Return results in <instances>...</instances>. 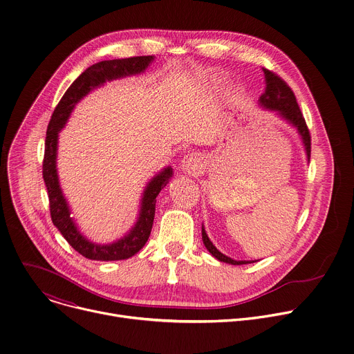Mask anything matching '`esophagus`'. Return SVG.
<instances>
[{
    "instance_id": "esophagus-1",
    "label": "esophagus",
    "mask_w": 354,
    "mask_h": 354,
    "mask_svg": "<svg viewBox=\"0 0 354 354\" xmlns=\"http://www.w3.org/2000/svg\"><path fill=\"white\" fill-rule=\"evenodd\" d=\"M201 164H200V158L196 154H187L183 157L182 164H180V169L185 174H196L200 169Z\"/></svg>"
}]
</instances>
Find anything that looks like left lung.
Returning <instances> with one entry per match:
<instances>
[{
  "mask_svg": "<svg viewBox=\"0 0 354 354\" xmlns=\"http://www.w3.org/2000/svg\"><path fill=\"white\" fill-rule=\"evenodd\" d=\"M263 74H265L266 88H265V92L259 97L261 106H263L266 109H270L273 112H277V115L280 118H283L284 120H287L291 126H294L297 129L298 134L301 136L302 144H304L307 158L310 161V157H311V136H310V130L307 127L306 119H304V116H302V113L299 111V106L297 104L294 92L286 84V81H283L273 71H270L268 68H263ZM201 238H203V243L207 248V250L220 262H225V263H231V265L254 263V261H234V259L225 257L224 254H221V252L209 239L205 227H201Z\"/></svg>",
  "mask_w": 354,
  "mask_h": 354,
  "instance_id": "left-lung-1",
  "label": "left lung"
}]
</instances>
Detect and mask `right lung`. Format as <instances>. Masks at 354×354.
<instances>
[{"mask_svg": "<svg viewBox=\"0 0 354 354\" xmlns=\"http://www.w3.org/2000/svg\"><path fill=\"white\" fill-rule=\"evenodd\" d=\"M153 60V56H140L122 60H105L88 67L66 91L47 126L43 158V179L48 194L50 216H52L53 224L57 227L66 241L78 254L91 261L108 262L129 259L145 245L154 223L157 196L172 178V168H164L158 175L148 182L142 193L137 223L123 238L113 243H93L78 231L74 220L70 217L71 212L59 183L56 168L59 131L66 126L74 106L92 89L104 85L106 81L144 73Z\"/></svg>", "mask_w": 354, "mask_h": 354, "instance_id": "right-lung-1", "label": "right lung"}]
</instances>
